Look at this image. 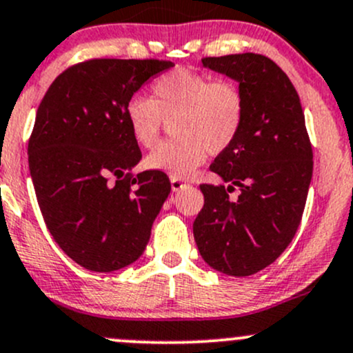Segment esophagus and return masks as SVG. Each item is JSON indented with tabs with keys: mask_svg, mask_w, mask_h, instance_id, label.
Segmentation results:
<instances>
[{
	"mask_svg": "<svg viewBox=\"0 0 353 353\" xmlns=\"http://www.w3.org/2000/svg\"><path fill=\"white\" fill-rule=\"evenodd\" d=\"M186 186V183H184L183 179H177V177H170V188H172V191L176 193V191L183 190V188Z\"/></svg>",
	"mask_w": 353,
	"mask_h": 353,
	"instance_id": "34e87169",
	"label": "esophagus"
}]
</instances>
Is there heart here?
<instances>
[{
  "mask_svg": "<svg viewBox=\"0 0 353 353\" xmlns=\"http://www.w3.org/2000/svg\"><path fill=\"white\" fill-rule=\"evenodd\" d=\"M152 95H133L124 116L131 137L145 148L154 147L165 123H172V140L160 143L145 159V167L155 172L190 177L208 154L229 150L244 128L248 101L241 85L230 78L177 68L157 78Z\"/></svg>",
  "mask_w": 353,
  "mask_h": 353,
  "instance_id": "obj_1",
  "label": "heart"
}]
</instances>
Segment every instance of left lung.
<instances>
[{
	"label": "left lung",
	"instance_id": "left-lung-1",
	"mask_svg": "<svg viewBox=\"0 0 353 353\" xmlns=\"http://www.w3.org/2000/svg\"><path fill=\"white\" fill-rule=\"evenodd\" d=\"M239 81L248 114L236 143L210 169L223 184H199L205 205L193 223L201 258L230 276L254 275L292 243L312 177V147L301 99L272 59L254 52L203 58ZM239 187L237 200L228 193Z\"/></svg>",
	"mask_w": 353,
	"mask_h": 353
}]
</instances>
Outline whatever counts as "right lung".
I'll use <instances>...</instances> for the list:
<instances>
[{"label":"right lung","instance_id":"1","mask_svg":"<svg viewBox=\"0 0 353 353\" xmlns=\"http://www.w3.org/2000/svg\"><path fill=\"white\" fill-rule=\"evenodd\" d=\"M162 59L97 58L63 71L46 92L28 140V169L49 232L90 272H114L143 254L170 193L163 172L131 169L141 152L126 102Z\"/></svg>","mask_w":353,"mask_h":353}]
</instances>
